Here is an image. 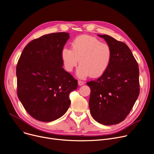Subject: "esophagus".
<instances>
[{"mask_svg": "<svg viewBox=\"0 0 154 154\" xmlns=\"http://www.w3.org/2000/svg\"><path fill=\"white\" fill-rule=\"evenodd\" d=\"M84 84H85V82L84 81H80V80L78 81V85L79 86H82V85H83Z\"/></svg>", "mask_w": 154, "mask_h": 154, "instance_id": "esophagus-1", "label": "esophagus"}]
</instances>
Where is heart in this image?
<instances>
[{
  "instance_id": "b5f03b06",
  "label": "heart",
  "mask_w": 154,
  "mask_h": 154,
  "mask_svg": "<svg viewBox=\"0 0 154 154\" xmlns=\"http://www.w3.org/2000/svg\"><path fill=\"white\" fill-rule=\"evenodd\" d=\"M112 49L106 42L98 39L82 35L76 38L70 44V51L63 48L61 57L65 69L72 72L78 63L77 75L85 78L91 75L96 78L101 76L108 68L112 59Z\"/></svg>"
}]
</instances>
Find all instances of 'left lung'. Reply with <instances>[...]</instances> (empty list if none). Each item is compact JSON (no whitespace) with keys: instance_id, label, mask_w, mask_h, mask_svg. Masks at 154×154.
<instances>
[{"instance_id":"1","label":"left lung","mask_w":154,"mask_h":154,"mask_svg":"<svg viewBox=\"0 0 154 154\" xmlns=\"http://www.w3.org/2000/svg\"><path fill=\"white\" fill-rule=\"evenodd\" d=\"M98 36L110 46L112 59L107 70L95 81L87 82L91 89L90 113L98 123L113 125L123 122L139 94V71L128 45L107 34Z\"/></svg>"}]
</instances>
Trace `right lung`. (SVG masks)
Wrapping results in <instances>:
<instances>
[{
  "label": "right lung",
  "instance_id": "obj_1",
  "mask_svg": "<svg viewBox=\"0 0 154 154\" xmlns=\"http://www.w3.org/2000/svg\"><path fill=\"white\" fill-rule=\"evenodd\" d=\"M69 33L44 35L29 42L17 65V95L26 112L43 122L54 121L68 109L69 93L78 81L63 68L62 51Z\"/></svg>",
  "mask_w": 154,
  "mask_h": 154
}]
</instances>
